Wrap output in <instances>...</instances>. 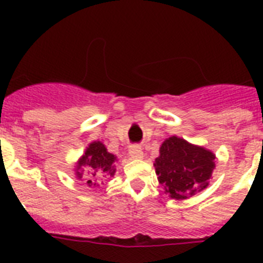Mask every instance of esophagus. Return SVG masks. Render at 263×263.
I'll list each match as a JSON object with an SVG mask.
<instances>
[{"instance_id":"esophagus-1","label":"esophagus","mask_w":263,"mask_h":263,"mask_svg":"<svg viewBox=\"0 0 263 263\" xmlns=\"http://www.w3.org/2000/svg\"><path fill=\"white\" fill-rule=\"evenodd\" d=\"M129 155L133 158V159H142L143 152H142V148H141V146L139 145L132 146V147L129 148Z\"/></svg>"}]
</instances>
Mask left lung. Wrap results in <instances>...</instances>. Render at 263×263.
<instances>
[{
	"label": "left lung",
	"instance_id": "left-lung-1",
	"mask_svg": "<svg viewBox=\"0 0 263 263\" xmlns=\"http://www.w3.org/2000/svg\"><path fill=\"white\" fill-rule=\"evenodd\" d=\"M215 159L216 155L210 150L174 136L160 146L155 173L166 194L183 200L206 188L216 167Z\"/></svg>",
	"mask_w": 263,
	"mask_h": 263
}]
</instances>
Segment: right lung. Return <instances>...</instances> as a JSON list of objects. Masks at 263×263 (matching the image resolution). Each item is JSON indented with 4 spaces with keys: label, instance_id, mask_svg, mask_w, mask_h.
I'll return each mask as SVG.
<instances>
[{
    "label": "right lung",
    "instance_id": "add662e5",
    "mask_svg": "<svg viewBox=\"0 0 263 263\" xmlns=\"http://www.w3.org/2000/svg\"><path fill=\"white\" fill-rule=\"evenodd\" d=\"M116 158L117 157L108 153L103 142L95 141L88 146L84 155L76 164V178L85 180L90 187H96L99 185L101 178L115 175L116 166L113 163L116 162ZM84 171H87L85 177L82 174Z\"/></svg>",
    "mask_w": 263,
    "mask_h": 263
}]
</instances>
